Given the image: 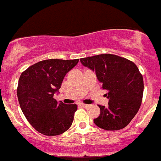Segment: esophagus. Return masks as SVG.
<instances>
[{"mask_svg":"<svg viewBox=\"0 0 161 161\" xmlns=\"http://www.w3.org/2000/svg\"><path fill=\"white\" fill-rule=\"evenodd\" d=\"M80 106L84 108H89L90 106V105H86V104H80Z\"/></svg>","mask_w":161,"mask_h":161,"instance_id":"obj_1","label":"esophagus"}]
</instances>
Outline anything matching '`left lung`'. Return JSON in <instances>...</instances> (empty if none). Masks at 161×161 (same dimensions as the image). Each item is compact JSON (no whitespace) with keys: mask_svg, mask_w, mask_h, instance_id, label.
Returning <instances> with one entry per match:
<instances>
[{"mask_svg":"<svg viewBox=\"0 0 161 161\" xmlns=\"http://www.w3.org/2000/svg\"><path fill=\"white\" fill-rule=\"evenodd\" d=\"M80 62L96 72L109 101L107 107L98 105L101 114L94 123L106 130L124 128L139 111L143 100V80L138 67L113 54L81 58Z\"/></svg>","mask_w":161,"mask_h":161,"instance_id":"1","label":"left lung"}]
</instances>
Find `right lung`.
<instances>
[{
	"mask_svg": "<svg viewBox=\"0 0 161 161\" xmlns=\"http://www.w3.org/2000/svg\"><path fill=\"white\" fill-rule=\"evenodd\" d=\"M78 61L45 59L30 66L20 76L17 89L20 107L31 126L44 136L61 135L72 126L77 106L57 102L54 94Z\"/></svg>",
	"mask_w": 161,
	"mask_h": 161,
	"instance_id": "right-lung-1",
	"label": "right lung"
}]
</instances>
